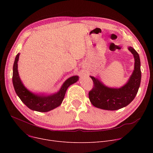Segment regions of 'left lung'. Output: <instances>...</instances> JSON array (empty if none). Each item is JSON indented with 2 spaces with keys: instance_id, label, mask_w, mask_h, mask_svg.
<instances>
[{
  "instance_id": "8db88e82",
  "label": "left lung",
  "mask_w": 153,
  "mask_h": 153,
  "mask_svg": "<svg viewBox=\"0 0 153 153\" xmlns=\"http://www.w3.org/2000/svg\"><path fill=\"white\" fill-rule=\"evenodd\" d=\"M134 58V70L128 82L120 89H112L103 85L97 79L91 76L93 88L89 92L92 105L103 110H116L127 106L137 94L141 82V72L138 53L132 47L128 48Z\"/></svg>"
}]
</instances>
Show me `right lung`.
<instances>
[{
    "label": "right lung",
    "instance_id": "obj_1",
    "mask_svg": "<svg viewBox=\"0 0 153 153\" xmlns=\"http://www.w3.org/2000/svg\"><path fill=\"white\" fill-rule=\"evenodd\" d=\"M19 55V53L16 56L14 61L12 82L15 92L22 102L30 109L40 112H46L59 106L64 99L68 87L77 81L78 76H72L67 79L62 85L60 91L55 94L50 96L35 95L28 91L20 81L17 69Z\"/></svg>",
    "mask_w": 153,
    "mask_h": 153
}]
</instances>
